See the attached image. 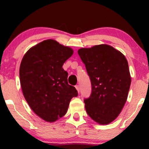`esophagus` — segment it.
<instances>
[{"instance_id": "34e87169", "label": "esophagus", "mask_w": 149, "mask_h": 149, "mask_svg": "<svg viewBox=\"0 0 149 149\" xmlns=\"http://www.w3.org/2000/svg\"><path fill=\"white\" fill-rule=\"evenodd\" d=\"M75 87H76V89L77 90V91H78V92H79V91H80V87H79V85H76V86H75Z\"/></svg>"}]
</instances>
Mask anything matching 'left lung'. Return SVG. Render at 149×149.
Listing matches in <instances>:
<instances>
[{
	"instance_id": "obj_1",
	"label": "left lung",
	"mask_w": 149,
	"mask_h": 149,
	"mask_svg": "<svg viewBox=\"0 0 149 149\" xmlns=\"http://www.w3.org/2000/svg\"><path fill=\"white\" fill-rule=\"evenodd\" d=\"M78 54L85 65L91 93L84 99L88 115L102 125L114 121L121 113L131 85L125 57L108 45L82 48Z\"/></svg>"
}]
</instances>
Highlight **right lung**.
<instances>
[{
  "label": "right lung",
  "instance_id": "obj_1",
  "mask_svg": "<svg viewBox=\"0 0 149 149\" xmlns=\"http://www.w3.org/2000/svg\"><path fill=\"white\" fill-rule=\"evenodd\" d=\"M72 54L71 48L49 39L30 48L22 59L19 79L24 96L45 121L54 122L62 117L71 99L78 95L62 68Z\"/></svg>",
  "mask_w": 149,
  "mask_h": 149
}]
</instances>
